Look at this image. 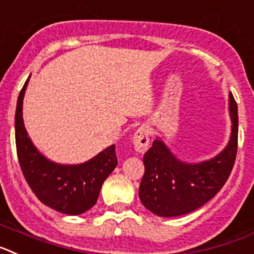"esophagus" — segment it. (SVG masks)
<instances>
[{
	"label": "esophagus",
	"instance_id": "34e87169",
	"mask_svg": "<svg viewBox=\"0 0 254 254\" xmlns=\"http://www.w3.org/2000/svg\"><path fill=\"white\" fill-rule=\"evenodd\" d=\"M133 144L138 152L144 153L149 147V127L143 125L138 127L133 135Z\"/></svg>",
	"mask_w": 254,
	"mask_h": 254
}]
</instances>
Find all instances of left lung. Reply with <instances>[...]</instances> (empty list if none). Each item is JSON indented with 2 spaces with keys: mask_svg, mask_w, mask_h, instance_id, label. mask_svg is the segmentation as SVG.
Masks as SVG:
<instances>
[{
  "mask_svg": "<svg viewBox=\"0 0 254 254\" xmlns=\"http://www.w3.org/2000/svg\"><path fill=\"white\" fill-rule=\"evenodd\" d=\"M231 135L216 157L199 164L176 158L161 139L145 152L144 175L139 185L143 206L161 217L193 212L207 203L224 187L235 164L238 151V106L229 94Z\"/></svg>",
  "mask_w": 254,
  "mask_h": 254,
  "instance_id": "left-lung-1",
  "label": "left lung"
}]
</instances>
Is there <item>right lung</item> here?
<instances>
[{
  "label": "right lung",
  "mask_w": 254,
  "mask_h": 254,
  "mask_svg": "<svg viewBox=\"0 0 254 254\" xmlns=\"http://www.w3.org/2000/svg\"><path fill=\"white\" fill-rule=\"evenodd\" d=\"M25 81L17 98L15 140L19 164L26 183L42 203L65 215H80L96 204L102 184L118 165L115 145L80 165H61L47 160L33 145L23 121Z\"/></svg>",
  "instance_id": "add662e5"
}]
</instances>
